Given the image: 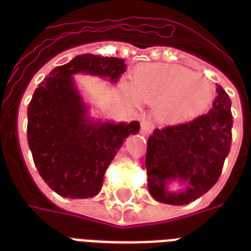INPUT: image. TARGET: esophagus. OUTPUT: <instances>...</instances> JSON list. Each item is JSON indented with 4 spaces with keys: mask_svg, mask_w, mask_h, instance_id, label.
Returning a JSON list of instances; mask_svg holds the SVG:
<instances>
[{
    "mask_svg": "<svg viewBox=\"0 0 251 251\" xmlns=\"http://www.w3.org/2000/svg\"><path fill=\"white\" fill-rule=\"evenodd\" d=\"M152 129H153L152 122L147 121V120H143V121L141 122V133L143 134V135H147V134L151 133Z\"/></svg>",
    "mask_w": 251,
    "mask_h": 251,
    "instance_id": "1",
    "label": "esophagus"
}]
</instances>
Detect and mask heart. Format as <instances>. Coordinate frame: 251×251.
I'll list each match as a JSON object with an SVG mask.
<instances>
[{"label": "heart", "instance_id": "1", "mask_svg": "<svg viewBox=\"0 0 251 251\" xmlns=\"http://www.w3.org/2000/svg\"><path fill=\"white\" fill-rule=\"evenodd\" d=\"M131 84L124 86L130 101L155 105L165 124H181L208 109L216 95L215 84L190 69L169 64H143L133 72Z\"/></svg>", "mask_w": 251, "mask_h": 251}]
</instances>
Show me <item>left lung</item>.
I'll return each mask as SVG.
<instances>
[{
    "label": "left lung",
    "mask_w": 251,
    "mask_h": 251,
    "mask_svg": "<svg viewBox=\"0 0 251 251\" xmlns=\"http://www.w3.org/2000/svg\"><path fill=\"white\" fill-rule=\"evenodd\" d=\"M208 113L186 124L156 129L149 138L146 169L149 190L157 202L182 206L210 190L222 175L230 151L233 116L222 86ZM173 179L188 183L179 193L168 192Z\"/></svg>",
    "instance_id": "8db88e82"
}]
</instances>
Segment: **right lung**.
Instances as JSON below:
<instances>
[{
  "instance_id": "add662e5",
  "label": "right lung",
  "mask_w": 251,
  "mask_h": 251,
  "mask_svg": "<svg viewBox=\"0 0 251 251\" xmlns=\"http://www.w3.org/2000/svg\"><path fill=\"white\" fill-rule=\"evenodd\" d=\"M125 68V61L117 57L80 54L53 69L33 92L27 109V139L39 175L57 194L72 199L95 197L124 139L141 127L137 121L87 120L73 74L87 73L117 82Z\"/></svg>"
}]
</instances>
